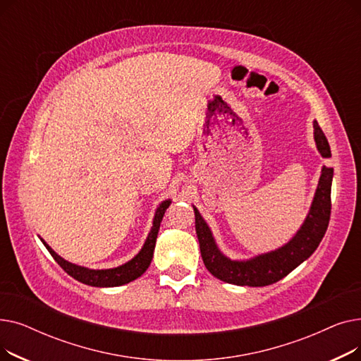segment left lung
<instances>
[{"instance_id":"8db88e82","label":"left lung","mask_w":361,"mask_h":361,"mask_svg":"<svg viewBox=\"0 0 361 361\" xmlns=\"http://www.w3.org/2000/svg\"><path fill=\"white\" fill-rule=\"evenodd\" d=\"M314 142L324 158H331V147L317 121H313ZM334 168L324 166L309 215L297 234L282 247L247 260H231L221 253L209 226L195 209L196 234L206 269L218 279L234 286L264 287L278 282L309 259L324 238L331 218V185Z\"/></svg>"}]
</instances>
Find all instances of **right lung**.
<instances>
[{
    "label": "right lung",
    "mask_w": 361,
    "mask_h": 361,
    "mask_svg": "<svg viewBox=\"0 0 361 361\" xmlns=\"http://www.w3.org/2000/svg\"><path fill=\"white\" fill-rule=\"evenodd\" d=\"M171 204V200H164L159 207L155 212V218H154V225H152V230L143 244L142 250L133 257L131 260H128L127 263L121 264V267L112 268V269H89L85 267H79V264L70 263L67 260H64L61 256L56 255L49 245L42 240L44 245L48 249V252L51 253V256L54 257V260L60 264V267L74 279H78L79 282L86 283V286H92V287H118V286H124V283H128L131 281L137 279L139 276H142L146 269L149 268V264L152 262V257H154V250H155V243H157V237H158V231L161 226V221L164 218L165 211L168 209V206Z\"/></svg>",
    "instance_id": "obj_1"
}]
</instances>
